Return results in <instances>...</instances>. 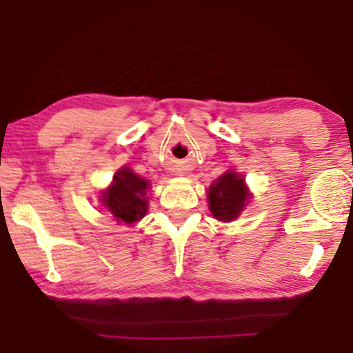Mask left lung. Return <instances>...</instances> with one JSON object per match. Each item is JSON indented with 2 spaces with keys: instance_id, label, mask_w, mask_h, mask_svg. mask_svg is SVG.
Listing matches in <instances>:
<instances>
[{
  "instance_id": "obj_1",
  "label": "left lung",
  "mask_w": 353,
  "mask_h": 353,
  "mask_svg": "<svg viewBox=\"0 0 353 353\" xmlns=\"http://www.w3.org/2000/svg\"><path fill=\"white\" fill-rule=\"evenodd\" d=\"M209 209L219 221H234L239 216L249 192L245 190L244 179L236 172H225L209 188Z\"/></svg>"
}]
</instances>
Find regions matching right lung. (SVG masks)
<instances>
[{
  "mask_svg": "<svg viewBox=\"0 0 353 353\" xmlns=\"http://www.w3.org/2000/svg\"><path fill=\"white\" fill-rule=\"evenodd\" d=\"M148 189V181L137 176L131 169L124 168L116 172L114 182L106 192H103L101 201L117 221L132 224L148 212V197H145Z\"/></svg>",
  "mask_w": 353,
  "mask_h": 353,
  "instance_id": "1",
  "label": "right lung"
}]
</instances>
